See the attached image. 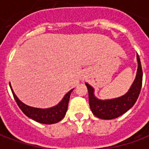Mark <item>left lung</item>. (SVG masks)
<instances>
[{
  "label": "left lung",
  "instance_id": "1",
  "mask_svg": "<svg viewBox=\"0 0 149 149\" xmlns=\"http://www.w3.org/2000/svg\"><path fill=\"white\" fill-rule=\"evenodd\" d=\"M138 68L133 84L127 93L123 97L109 100H100L93 95V88L86 84L88 91V102L92 112L97 117L104 120H111L124 114L133 106L140 95L142 86L143 72L139 55H136Z\"/></svg>",
  "mask_w": 149,
  "mask_h": 149
}]
</instances>
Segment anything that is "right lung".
Here are the masks:
<instances>
[{"instance_id": "1", "label": "right lung", "mask_w": 149, "mask_h": 149, "mask_svg": "<svg viewBox=\"0 0 149 149\" xmlns=\"http://www.w3.org/2000/svg\"><path fill=\"white\" fill-rule=\"evenodd\" d=\"M10 88H11L12 93H13L15 100L21 111L24 112L28 117L33 119L35 121L39 122L41 124H45V125H51V124L57 123L64 118L66 111L68 109L70 94L72 91V89L69 91L63 98V100L56 106L52 107L51 109H37V108L28 106L24 103H22L13 93L11 85H10Z\"/></svg>"}]
</instances>
